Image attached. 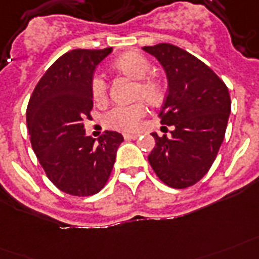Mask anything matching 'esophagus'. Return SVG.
<instances>
[{"label":"esophagus","instance_id":"obj_1","mask_svg":"<svg viewBox=\"0 0 259 259\" xmlns=\"http://www.w3.org/2000/svg\"><path fill=\"white\" fill-rule=\"evenodd\" d=\"M138 136L136 134H124V139L125 140H135L138 139Z\"/></svg>","mask_w":259,"mask_h":259}]
</instances>
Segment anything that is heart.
Listing matches in <instances>:
<instances>
[{"label":"heart","mask_w":259,"mask_h":259,"mask_svg":"<svg viewBox=\"0 0 259 259\" xmlns=\"http://www.w3.org/2000/svg\"><path fill=\"white\" fill-rule=\"evenodd\" d=\"M113 69L136 81L134 96L140 97L150 105H157L163 98V86L155 77L147 75L151 71V65L146 57L139 53H125L113 62ZM90 92L96 101H104L107 98L108 86L101 74H94L90 81ZM144 115V107L140 102L130 105H119L112 108L104 115V123L108 127L124 131H132L138 127Z\"/></svg>","instance_id":"1"}]
</instances>
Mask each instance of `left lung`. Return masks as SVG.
<instances>
[{
	"mask_svg": "<svg viewBox=\"0 0 259 259\" xmlns=\"http://www.w3.org/2000/svg\"><path fill=\"white\" fill-rule=\"evenodd\" d=\"M163 67L167 96L161 123L173 125L171 136L151 135L155 147L148 162L166 185L184 189L201 180L223 143L231 100L226 83L200 59L169 43L146 46Z\"/></svg>",
	"mask_w": 259,
	"mask_h": 259,
	"instance_id": "8db88e82",
	"label": "left lung"
}]
</instances>
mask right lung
I'll use <instances>...</instances> for the list:
<instances>
[{
  "instance_id": "obj_1",
  "label": "right lung",
  "mask_w": 259,
  "mask_h": 259,
  "mask_svg": "<svg viewBox=\"0 0 259 259\" xmlns=\"http://www.w3.org/2000/svg\"><path fill=\"white\" fill-rule=\"evenodd\" d=\"M112 53L73 50L46 71L27 108L31 143L50 181L71 196H92L105 186L124 138L105 131L98 140L86 135L90 119L94 70Z\"/></svg>"
}]
</instances>
